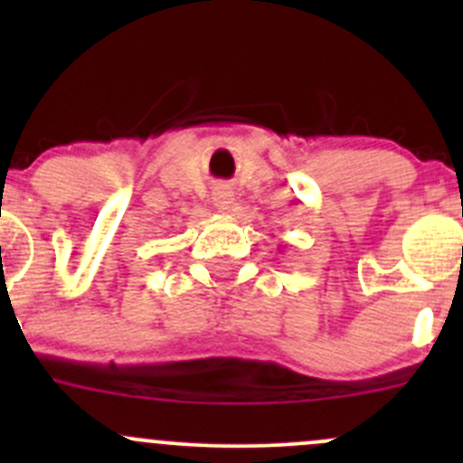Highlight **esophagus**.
Masks as SVG:
<instances>
[{
  "label": "esophagus",
  "mask_w": 463,
  "mask_h": 463,
  "mask_svg": "<svg viewBox=\"0 0 463 463\" xmlns=\"http://www.w3.org/2000/svg\"><path fill=\"white\" fill-rule=\"evenodd\" d=\"M231 203H232V190L223 184L214 185V190H213L214 208H217L219 213H226V210H231Z\"/></svg>",
  "instance_id": "1"
}]
</instances>
